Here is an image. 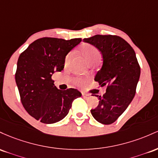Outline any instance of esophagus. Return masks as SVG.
Here are the masks:
<instances>
[{
	"label": "esophagus",
	"mask_w": 158,
	"mask_h": 158,
	"mask_svg": "<svg viewBox=\"0 0 158 158\" xmlns=\"http://www.w3.org/2000/svg\"><path fill=\"white\" fill-rule=\"evenodd\" d=\"M82 95H83V97H84V98H89V97H90V95H89V94L83 93Z\"/></svg>",
	"instance_id": "esophagus-1"
}]
</instances>
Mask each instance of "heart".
Masks as SVG:
<instances>
[{
	"mask_svg": "<svg viewBox=\"0 0 158 158\" xmlns=\"http://www.w3.org/2000/svg\"><path fill=\"white\" fill-rule=\"evenodd\" d=\"M81 54L86 59V61L89 63H97L100 60L101 54L99 51L95 46L90 45V44H84L81 47L80 49ZM71 58V54H69L68 55L65 56V65H68ZM74 83L77 86H82L84 84V81L81 78H75L74 80Z\"/></svg>",
	"mask_w": 158,
	"mask_h": 158,
	"instance_id": "heart-1",
	"label": "heart"
}]
</instances>
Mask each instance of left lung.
<instances>
[{"label":"left lung","mask_w":158,"mask_h":158,"mask_svg":"<svg viewBox=\"0 0 158 158\" xmlns=\"http://www.w3.org/2000/svg\"><path fill=\"white\" fill-rule=\"evenodd\" d=\"M102 54L103 65L95 81L102 86L107 85L106 93L95 95L99 104L91 110L93 116L104 125L112 124L127 109L136 93L140 67L133 48L116 35H95L84 39Z\"/></svg>","instance_id":"8db88e82"}]
</instances>
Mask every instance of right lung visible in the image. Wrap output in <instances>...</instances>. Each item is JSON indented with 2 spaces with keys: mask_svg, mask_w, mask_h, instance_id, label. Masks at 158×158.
<instances>
[{
  "mask_svg": "<svg viewBox=\"0 0 158 158\" xmlns=\"http://www.w3.org/2000/svg\"><path fill=\"white\" fill-rule=\"evenodd\" d=\"M81 40L43 37L19 56L15 76L21 102L27 112L42 123L63 119L73 101L81 96L76 89H58L51 79L54 72L63 69L65 56Z\"/></svg>",
  "mask_w": 158,
  "mask_h": 158,
  "instance_id": "1",
  "label": "right lung"
}]
</instances>
